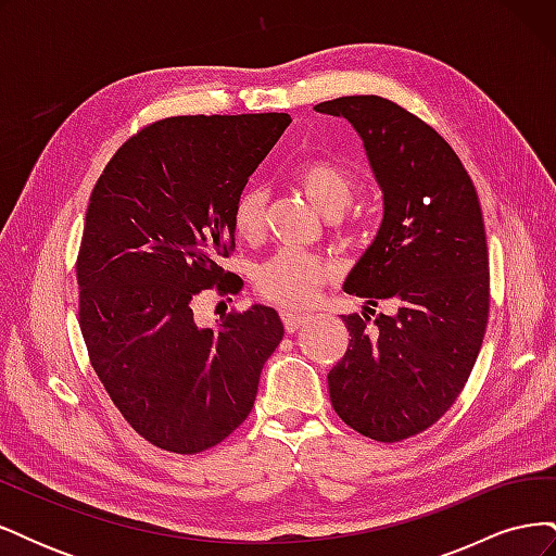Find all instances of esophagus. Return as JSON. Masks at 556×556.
<instances>
[{"label":"esophagus","mask_w":556,"mask_h":556,"mask_svg":"<svg viewBox=\"0 0 556 556\" xmlns=\"http://www.w3.org/2000/svg\"><path fill=\"white\" fill-rule=\"evenodd\" d=\"M280 317H282V325H285V331L288 333H294L296 329H301V325L306 323V315H301V313H292V311H282L280 313Z\"/></svg>","instance_id":"1"}]
</instances>
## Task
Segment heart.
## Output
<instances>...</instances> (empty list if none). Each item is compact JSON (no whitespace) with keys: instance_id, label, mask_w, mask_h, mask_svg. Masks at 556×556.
<instances>
[{"instance_id":"heart-1","label":"heart","mask_w":556,"mask_h":556,"mask_svg":"<svg viewBox=\"0 0 556 556\" xmlns=\"http://www.w3.org/2000/svg\"><path fill=\"white\" fill-rule=\"evenodd\" d=\"M299 188L311 199V204L331 217L336 237L350 241L357 237L359 220L357 215L343 213L352 194H355L357 180L348 166L331 157H315L296 172ZM268 192L264 185L250 182L237 194L231 204V229L241 241L255 243L264 231V211ZM333 268L329 262L317 255L299 250H280L278 255L262 262L252 280L257 292L285 308L308 306L319 294V290L331 280Z\"/></svg>"}]
</instances>
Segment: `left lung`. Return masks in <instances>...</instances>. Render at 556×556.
Listing matches in <instances>:
<instances>
[{
	"label": "left lung",
	"mask_w": 556,
	"mask_h": 556,
	"mask_svg": "<svg viewBox=\"0 0 556 556\" xmlns=\"http://www.w3.org/2000/svg\"><path fill=\"white\" fill-rule=\"evenodd\" d=\"M364 139L384 197L376 241L343 290L366 299L345 315L350 343L329 371L331 406L380 443L427 431L473 371L490 319V252L476 185L452 146L415 113L378 94L339 97ZM378 303L393 313L370 325Z\"/></svg>",
	"instance_id": "1"
}]
</instances>
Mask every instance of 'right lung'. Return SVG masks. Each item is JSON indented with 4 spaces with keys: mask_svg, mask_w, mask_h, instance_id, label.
<instances>
[{
    "mask_svg": "<svg viewBox=\"0 0 556 556\" xmlns=\"http://www.w3.org/2000/svg\"><path fill=\"white\" fill-rule=\"evenodd\" d=\"M288 113L176 115L129 137L90 194L76 260L78 325L94 374L141 439L197 454L243 425L282 339L274 308L194 323L201 290L239 292L220 266L231 204Z\"/></svg>",
    "mask_w": 556,
    "mask_h": 556,
    "instance_id": "right-lung-1",
    "label": "right lung"
}]
</instances>
